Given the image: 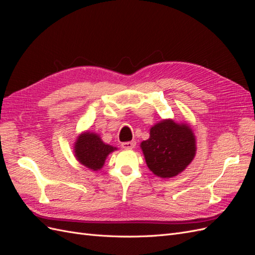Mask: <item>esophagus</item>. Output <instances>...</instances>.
I'll return each mask as SVG.
<instances>
[{"instance_id":"34e87169","label":"esophagus","mask_w":255,"mask_h":255,"mask_svg":"<svg viewBox=\"0 0 255 255\" xmlns=\"http://www.w3.org/2000/svg\"><path fill=\"white\" fill-rule=\"evenodd\" d=\"M135 145H136V142H135V141L122 142V144H121L122 148H123V149H126V150H130V149H133V148H135Z\"/></svg>"}]
</instances>
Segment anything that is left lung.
Returning a JSON list of instances; mask_svg holds the SVG:
<instances>
[{"label": "left lung", "instance_id": "obj_1", "mask_svg": "<svg viewBox=\"0 0 255 255\" xmlns=\"http://www.w3.org/2000/svg\"><path fill=\"white\" fill-rule=\"evenodd\" d=\"M140 148L150 170L161 179H170L194 160L196 136L187 122L163 119L150 128L149 139L143 140Z\"/></svg>", "mask_w": 255, "mask_h": 255}]
</instances>
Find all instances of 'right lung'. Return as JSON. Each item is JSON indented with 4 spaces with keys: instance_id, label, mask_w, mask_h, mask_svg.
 <instances>
[{
    "instance_id": "add662e5",
    "label": "right lung",
    "mask_w": 255,
    "mask_h": 255,
    "mask_svg": "<svg viewBox=\"0 0 255 255\" xmlns=\"http://www.w3.org/2000/svg\"><path fill=\"white\" fill-rule=\"evenodd\" d=\"M116 150V146L105 143L98 133L90 130L82 132L73 145L76 160L92 171L101 170L107 156Z\"/></svg>"
}]
</instances>
